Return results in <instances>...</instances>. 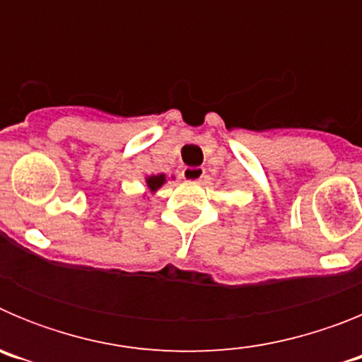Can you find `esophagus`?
<instances>
[{
  "instance_id": "obj_1",
  "label": "esophagus",
  "mask_w": 362,
  "mask_h": 362,
  "mask_svg": "<svg viewBox=\"0 0 362 362\" xmlns=\"http://www.w3.org/2000/svg\"><path fill=\"white\" fill-rule=\"evenodd\" d=\"M204 168L203 166H187L183 170V179L185 181H201L204 177Z\"/></svg>"
}]
</instances>
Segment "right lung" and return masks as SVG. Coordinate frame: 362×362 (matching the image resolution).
Instances as JSON below:
<instances>
[{"label":"right lung","mask_w":362,"mask_h":362,"mask_svg":"<svg viewBox=\"0 0 362 362\" xmlns=\"http://www.w3.org/2000/svg\"><path fill=\"white\" fill-rule=\"evenodd\" d=\"M145 183H146V190H148L150 194H156V192H158L159 188L166 183V175L165 174L148 175V177H145Z\"/></svg>","instance_id":"add662e5"}]
</instances>
